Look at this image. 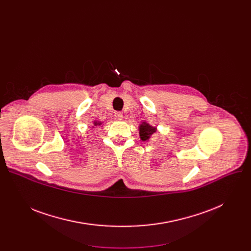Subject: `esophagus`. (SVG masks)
<instances>
[{
  "instance_id": "34e87169",
  "label": "esophagus",
  "mask_w": 251,
  "mask_h": 251,
  "mask_svg": "<svg viewBox=\"0 0 251 251\" xmlns=\"http://www.w3.org/2000/svg\"><path fill=\"white\" fill-rule=\"evenodd\" d=\"M114 116H115V119H117V120H122V119H123V114L121 112H116Z\"/></svg>"
}]
</instances>
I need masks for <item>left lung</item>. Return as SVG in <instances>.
I'll use <instances>...</instances> for the list:
<instances>
[{"label": "left lung", "instance_id": "8db88e82", "mask_svg": "<svg viewBox=\"0 0 251 251\" xmlns=\"http://www.w3.org/2000/svg\"><path fill=\"white\" fill-rule=\"evenodd\" d=\"M154 132H156V128L147 122H142L139 125V135L143 141H149Z\"/></svg>", "mask_w": 251, "mask_h": 251}]
</instances>
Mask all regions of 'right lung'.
I'll return each mask as SVG.
<instances>
[{"label":"right lung","instance_id":"1","mask_svg":"<svg viewBox=\"0 0 251 251\" xmlns=\"http://www.w3.org/2000/svg\"><path fill=\"white\" fill-rule=\"evenodd\" d=\"M101 124H102V123H101V122H99V121H95V122H94V125H95V126H100ZM95 126H94V127H95Z\"/></svg>","mask_w":251,"mask_h":251}]
</instances>
